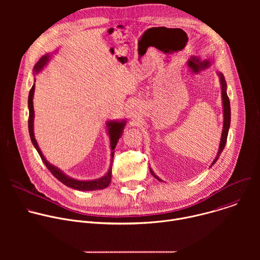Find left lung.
I'll return each instance as SVG.
<instances>
[{
	"mask_svg": "<svg viewBox=\"0 0 260 260\" xmlns=\"http://www.w3.org/2000/svg\"><path fill=\"white\" fill-rule=\"evenodd\" d=\"M217 75L219 77V81H220V87H221V98H222V109H223V129H222L221 133V138H220V143H219V148H218V152L216 154V157L214 158V160L212 161L210 168H212L215 162L218 160L221 152L223 151L225 144H226V140H228V135H229V131H230V126H231V104H230V100L228 96V85H226V81L224 79V75L221 72H217ZM149 170L152 174V176L157 179L158 181H162L158 176L155 175V173L152 171V169L149 167Z\"/></svg>",
	"mask_w": 260,
	"mask_h": 260,
	"instance_id": "1",
	"label": "left lung"
}]
</instances>
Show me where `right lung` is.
<instances>
[{
    "label": "right lung",
    "mask_w": 260,
    "mask_h": 260,
    "mask_svg": "<svg viewBox=\"0 0 260 260\" xmlns=\"http://www.w3.org/2000/svg\"><path fill=\"white\" fill-rule=\"evenodd\" d=\"M52 55H53V53H46V54H44L38 60V62L35 64V67L32 69V74H34V75H37V74H39L45 68V66L49 62V60H50ZM34 81H36L35 77H34ZM34 93H35V83H34L32 87H31V89L29 90L28 101H27L28 111H29L28 133H29L30 141H31L34 147L36 148V150L38 151L40 157L42 158V160H43L44 165L47 167V169L51 172V174L58 181H60L62 184L66 185V186H68V187H70L72 189L81 190V191H91V190H100V189H104V188L108 187L109 185H110V183H111V175H112V166H110V168L107 171V173L104 176H102L101 178L93 179V180H79V179H75V178L68 176L60 169H58L54 165L50 164L46 159V157L44 156V154L42 153V151L40 149L38 143H37V140H36L35 134H34V118H35V111H34V104H32ZM126 122H127L126 119L109 120V121L106 122V129H107V134H108L109 140H110L111 162H112V160H113V156H114V152H115L114 149H115V147H116L119 139L122 136V131H123ZM111 165H112V164H111Z\"/></svg>",
    "instance_id": "add662e5"
}]
</instances>
